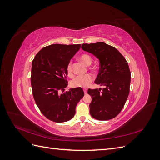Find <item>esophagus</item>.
I'll use <instances>...</instances> for the list:
<instances>
[{
	"label": "esophagus",
	"mask_w": 160,
	"mask_h": 160,
	"mask_svg": "<svg viewBox=\"0 0 160 160\" xmlns=\"http://www.w3.org/2000/svg\"><path fill=\"white\" fill-rule=\"evenodd\" d=\"M83 91H84L85 94H87V93H88V89H83Z\"/></svg>",
	"instance_id": "esophagus-1"
}]
</instances>
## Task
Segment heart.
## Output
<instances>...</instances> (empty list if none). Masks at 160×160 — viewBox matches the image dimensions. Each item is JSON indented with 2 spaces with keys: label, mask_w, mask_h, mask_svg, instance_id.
Here are the masks:
<instances>
[{
  "label": "heart",
  "mask_w": 160,
  "mask_h": 160,
  "mask_svg": "<svg viewBox=\"0 0 160 160\" xmlns=\"http://www.w3.org/2000/svg\"><path fill=\"white\" fill-rule=\"evenodd\" d=\"M79 60L87 66H89L92 62V58L90 55L88 54H83L79 57ZM67 72L69 77L73 75V71H72V67L71 62L67 66ZM93 81V77L92 75L87 74L85 75L77 76L71 82L72 87L75 88H88Z\"/></svg>",
  "instance_id": "obj_1"
}]
</instances>
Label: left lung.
I'll list each match as a JSON object with an SVG mask.
<instances>
[{
    "instance_id": "8db88e82",
    "label": "left lung",
    "mask_w": 160,
    "mask_h": 160,
    "mask_svg": "<svg viewBox=\"0 0 160 160\" xmlns=\"http://www.w3.org/2000/svg\"><path fill=\"white\" fill-rule=\"evenodd\" d=\"M81 48L99 59V71L95 83L105 87L88 89L92 98L90 114L98 120L113 119L123 109L129 93L131 72L128 62L118 49L105 42L84 43Z\"/></svg>"
}]
</instances>
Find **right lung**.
<instances>
[{
    "label": "right lung",
    "mask_w": 160,
    "mask_h": 160,
    "mask_svg": "<svg viewBox=\"0 0 160 160\" xmlns=\"http://www.w3.org/2000/svg\"><path fill=\"white\" fill-rule=\"evenodd\" d=\"M81 44H53L39 51L32 62L31 86L35 103L43 115L57 123L65 122L75 114V108L84 96L81 88L65 91L67 66Z\"/></svg>",
    "instance_id": "add662e5"
}]
</instances>
